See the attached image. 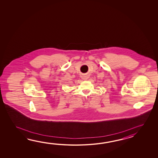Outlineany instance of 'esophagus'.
Returning a JSON list of instances; mask_svg holds the SVG:
<instances>
[{"label":"esophagus","mask_w":158,"mask_h":158,"mask_svg":"<svg viewBox=\"0 0 158 158\" xmlns=\"http://www.w3.org/2000/svg\"><path fill=\"white\" fill-rule=\"evenodd\" d=\"M89 78V76L87 75H84L83 76V79L84 80H87Z\"/></svg>","instance_id":"obj_1"}]
</instances>
